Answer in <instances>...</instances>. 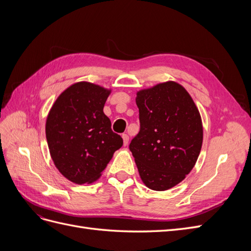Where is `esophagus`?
<instances>
[{
  "label": "esophagus",
  "instance_id": "esophagus-1",
  "mask_svg": "<svg viewBox=\"0 0 251 251\" xmlns=\"http://www.w3.org/2000/svg\"><path fill=\"white\" fill-rule=\"evenodd\" d=\"M121 137H123L124 144H125V146H126V144L128 143V136L126 134H123V136H121Z\"/></svg>",
  "mask_w": 251,
  "mask_h": 251
}]
</instances>
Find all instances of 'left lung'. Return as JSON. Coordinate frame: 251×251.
<instances>
[{
	"label": "left lung",
	"mask_w": 251,
	"mask_h": 251,
	"mask_svg": "<svg viewBox=\"0 0 251 251\" xmlns=\"http://www.w3.org/2000/svg\"><path fill=\"white\" fill-rule=\"evenodd\" d=\"M140 131L130 143L140 178L162 192L184 180L195 166L203 141L198 108L176 81L137 92Z\"/></svg>",
	"instance_id": "8db88e82"
}]
</instances>
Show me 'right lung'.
<instances>
[{
	"mask_svg": "<svg viewBox=\"0 0 251 251\" xmlns=\"http://www.w3.org/2000/svg\"><path fill=\"white\" fill-rule=\"evenodd\" d=\"M110 89L75 82L56 98L46 120V138L54 165L73 183H92L101 176L123 138L114 133L103 107Z\"/></svg>",
	"mask_w": 251,
	"mask_h": 251,
	"instance_id": "1",
	"label": "right lung"
}]
</instances>
